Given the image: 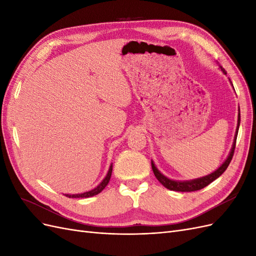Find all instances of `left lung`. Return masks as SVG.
I'll return each instance as SVG.
<instances>
[{
  "label": "left lung",
  "mask_w": 256,
  "mask_h": 256,
  "mask_svg": "<svg viewBox=\"0 0 256 256\" xmlns=\"http://www.w3.org/2000/svg\"><path fill=\"white\" fill-rule=\"evenodd\" d=\"M221 72L226 74V69L222 68L220 66ZM232 83V82H230ZM233 85V84H232ZM238 120H237V128H236V132H235V136H234V142L233 145H232V148L230 152L228 154V158L224 160L223 164L214 171L212 173L208 174L206 176L203 177H200V178H194V180H171V178L166 177V175L162 174L159 170L157 168V166H154V161L152 160V171L154 176H156L157 180L164 186V187L168 190H173V191H180V192H192V191H196V190H200L205 188L206 186H208L210 182H212L214 180H216V178L220 177L224 171L228 168L230 162L233 158V154H234V150H235V145H236V138H237V134H238V129H239V125H240V110H238Z\"/></svg>",
  "instance_id": "8db88e82"
}]
</instances>
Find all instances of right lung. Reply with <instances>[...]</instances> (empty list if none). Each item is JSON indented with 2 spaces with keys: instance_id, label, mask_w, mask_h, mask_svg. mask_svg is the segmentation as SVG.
<instances>
[{
  "instance_id": "right-lung-1",
  "label": "right lung",
  "mask_w": 256,
  "mask_h": 256,
  "mask_svg": "<svg viewBox=\"0 0 256 256\" xmlns=\"http://www.w3.org/2000/svg\"><path fill=\"white\" fill-rule=\"evenodd\" d=\"M112 168H113V164L110 166L109 168V171H108L106 177L102 180V182H100L96 188H94L92 190H90V191H86V192H83V193H78V194H65L67 198H90V196H97L98 193L102 192L104 188L106 186L109 184L110 182V178H111V175H112Z\"/></svg>"
}]
</instances>
